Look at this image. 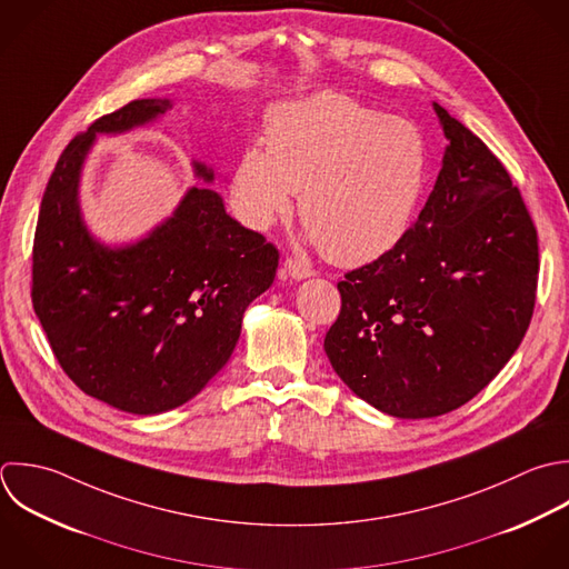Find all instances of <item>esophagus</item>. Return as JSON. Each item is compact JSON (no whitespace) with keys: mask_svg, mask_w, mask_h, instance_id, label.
Masks as SVG:
<instances>
[{"mask_svg":"<svg viewBox=\"0 0 569 569\" xmlns=\"http://www.w3.org/2000/svg\"><path fill=\"white\" fill-rule=\"evenodd\" d=\"M283 270L292 277V279H306V277H312L315 270L310 266H306L303 261L295 259V257H286L283 259Z\"/></svg>","mask_w":569,"mask_h":569,"instance_id":"obj_1","label":"esophagus"}]
</instances>
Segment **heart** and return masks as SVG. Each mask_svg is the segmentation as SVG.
Instances as JSON below:
<instances>
[{"label": "heart", "mask_w": 569, "mask_h": 569, "mask_svg": "<svg viewBox=\"0 0 569 569\" xmlns=\"http://www.w3.org/2000/svg\"><path fill=\"white\" fill-rule=\"evenodd\" d=\"M430 152L408 119L346 94L321 92L283 106L268 123V150L248 148L234 174L246 219L266 228L292 208L321 252L361 266L408 232L428 181Z\"/></svg>", "instance_id": "b5f03b06"}]
</instances>
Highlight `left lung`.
I'll return each instance as SVG.
<instances>
[{
  "instance_id": "8db88e82",
  "label": "left lung",
  "mask_w": 569,
  "mask_h": 569,
  "mask_svg": "<svg viewBox=\"0 0 569 569\" xmlns=\"http://www.w3.org/2000/svg\"><path fill=\"white\" fill-rule=\"evenodd\" d=\"M450 146L401 241L337 283L323 348L377 410L430 419L477 397L521 346L537 303L539 237L497 154L435 103Z\"/></svg>"
}]
</instances>
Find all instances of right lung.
I'll return each mask as SVG.
<instances>
[{"label":"right lung","instance_id":"add662e5","mask_svg":"<svg viewBox=\"0 0 569 569\" xmlns=\"http://www.w3.org/2000/svg\"><path fill=\"white\" fill-rule=\"evenodd\" d=\"M134 99L74 134L46 183L32 243V308L54 359L88 397L132 415L192 399L228 363L252 299L279 250L237 223L208 188H192L148 239L108 250L77 208L81 161L94 132H121L166 112ZM203 179L212 172L197 163Z\"/></svg>","mask_w":569,"mask_h":569}]
</instances>
